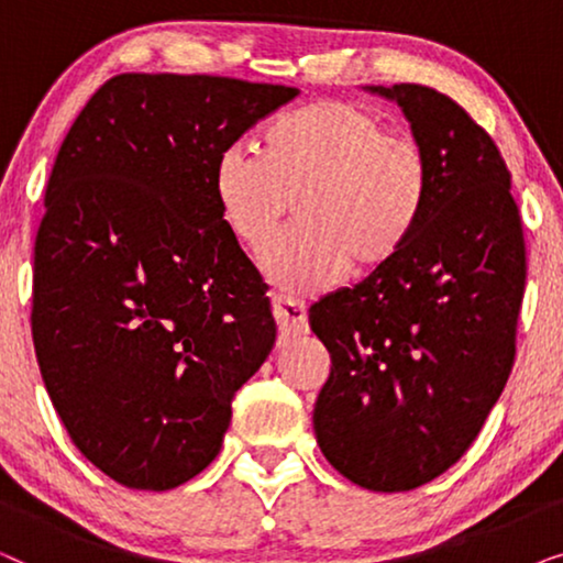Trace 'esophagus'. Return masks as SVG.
I'll list each match as a JSON object with an SVG mask.
<instances>
[{
	"label": "esophagus",
	"instance_id": "1",
	"mask_svg": "<svg viewBox=\"0 0 563 563\" xmlns=\"http://www.w3.org/2000/svg\"><path fill=\"white\" fill-rule=\"evenodd\" d=\"M272 307H274V320L276 325H279V333L284 341H287V338H297L307 333V310L299 299L274 295Z\"/></svg>",
	"mask_w": 563,
	"mask_h": 563
}]
</instances>
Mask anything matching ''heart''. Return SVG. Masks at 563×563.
I'll return each mask as SVG.
<instances>
[{
    "label": "heart",
    "instance_id": "1",
    "mask_svg": "<svg viewBox=\"0 0 563 563\" xmlns=\"http://www.w3.org/2000/svg\"><path fill=\"white\" fill-rule=\"evenodd\" d=\"M430 189L418 137L345 99L276 114L258 151L233 143L212 168L220 220L243 249L258 251L295 202L299 222L261 256L268 279L289 291L325 289L351 264L364 274L389 266L412 241Z\"/></svg>",
    "mask_w": 563,
    "mask_h": 563
}]
</instances>
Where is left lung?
Instances as JSON below:
<instances>
[{"instance_id": "8db88e82", "label": "left lung", "mask_w": 563, "mask_h": 563, "mask_svg": "<svg viewBox=\"0 0 563 563\" xmlns=\"http://www.w3.org/2000/svg\"><path fill=\"white\" fill-rule=\"evenodd\" d=\"M395 99L428 151L433 189L389 266L310 307L330 353L314 402L320 451L345 479L407 492L464 456L515 364L526 241L510 172L464 107L420 84Z\"/></svg>"}]
</instances>
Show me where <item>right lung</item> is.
I'll list each match as a JSON object with an SVG mask.
<instances>
[{
  "label": "right lung",
  "instance_id": "add662e5",
  "mask_svg": "<svg viewBox=\"0 0 563 563\" xmlns=\"http://www.w3.org/2000/svg\"><path fill=\"white\" fill-rule=\"evenodd\" d=\"M299 95L120 74L60 143L35 235L33 343L76 449L128 489L212 464L276 341L266 284L212 195L214 161Z\"/></svg>",
  "mask_w": 563,
  "mask_h": 563
}]
</instances>
